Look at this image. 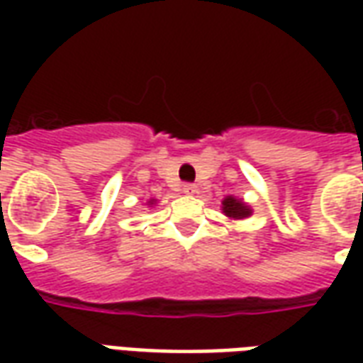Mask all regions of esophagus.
I'll return each instance as SVG.
<instances>
[{
  "mask_svg": "<svg viewBox=\"0 0 363 363\" xmlns=\"http://www.w3.org/2000/svg\"><path fill=\"white\" fill-rule=\"evenodd\" d=\"M182 190L186 192V194H194L196 192V184H192V182H186V184H182Z\"/></svg>",
  "mask_w": 363,
  "mask_h": 363,
  "instance_id": "34e87169",
  "label": "esophagus"
}]
</instances>
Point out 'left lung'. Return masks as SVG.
I'll list each match as a JSON object with an SVG mask.
<instances>
[{
	"mask_svg": "<svg viewBox=\"0 0 363 363\" xmlns=\"http://www.w3.org/2000/svg\"><path fill=\"white\" fill-rule=\"evenodd\" d=\"M223 213L229 216V218L241 220V218L251 216V210H249V206H245L241 200H237V198L233 196H228L223 200Z\"/></svg>",
	"mask_w": 363,
	"mask_h": 363,
	"instance_id": "1",
	"label": "left lung"
}]
</instances>
